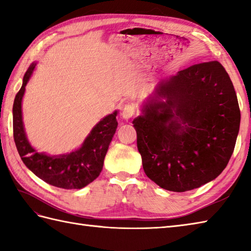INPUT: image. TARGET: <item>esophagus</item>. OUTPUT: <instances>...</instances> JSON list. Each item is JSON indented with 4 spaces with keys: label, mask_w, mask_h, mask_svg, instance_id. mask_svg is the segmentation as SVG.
<instances>
[{
    "label": "esophagus",
    "mask_w": 251,
    "mask_h": 251,
    "mask_svg": "<svg viewBox=\"0 0 251 251\" xmlns=\"http://www.w3.org/2000/svg\"><path fill=\"white\" fill-rule=\"evenodd\" d=\"M135 112H136V109H135L134 104H130V103L125 104L124 108H123V111H122L123 119H125V120L130 119V117L135 115Z\"/></svg>",
    "instance_id": "obj_1"
}]
</instances>
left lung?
I'll return each instance as SVG.
<instances>
[{
  "label": "left lung",
  "mask_w": 251,
  "mask_h": 251,
  "mask_svg": "<svg viewBox=\"0 0 251 251\" xmlns=\"http://www.w3.org/2000/svg\"><path fill=\"white\" fill-rule=\"evenodd\" d=\"M132 121L146 175L185 192L216 179L230 161L241 124L235 89L219 61L201 62L159 82Z\"/></svg>",
  "instance_id": "1"
}]
</instances>
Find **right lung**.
I'll return each instance as SVG.
<instances>
[{
    "label": "right lung",
    "instance_id": "add662e5",
    "mask_svg": "<svg viewBox=\"0 0 251 251\" xmlns=\"http://www.w3.org/2000/svg\"><path fill=\"white\" fill-rule=\"evenodd\" d=\"M34 68L35 63L29 67L23 86L14 100L13 130L16 148L25 166L46 183L66 190L82 189L93 182L102 170L104 156L117 128V111L103 117L77 150L55 156L36 152L25 137L21 112L25 85Z\"/></svg>",
    "mask_w": 251,
    "mask_h": 251
}]
</instances>
